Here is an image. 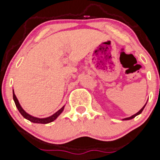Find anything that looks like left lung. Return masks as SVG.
I'll return each instance as SVG.
<instances>
[{"mask_svg":"<svg viewBox=\"0 0 160 160\" xmlns=\"http://www.w3.org/2000/svg\"><path fill=\"white\" fill-rule=\"evenodd\" d=\"M147 102H146V104H145V105H144L143 107H142V108L141 109V110H139V112H137V113H136V114H134V115H132V116H131V117H127V118H124V119H122V120H131V119H133L134 117H137V116L139 115V114H140L141 112H142V111L143 110V109L145 108V107H146V105H147Z\"/></svg>","mask_w":160,"mask_h":160,"instance_id":"left-lung-1","label":"left lung"}]
</instances>
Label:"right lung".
Here are the masks:
<instances>
[{"label": "right lung", "mask_w": 160, "mask_h": 160, "mask_svg": "<svg viewBox=\"0 0 160 160\" xmlns=\"http://www.w3.org/2000/svg\"><path fill=\"white\" fill-rule=\"evenodd\" d=\"M13 101H14V102H15V105H16L17 108H18V110H19V112H21V115H22L25 119H27L28 120L31 121V122H34V123L47 124V123H49V122H53V121H54L55 120H56L59 116L62 113V112H63V110H64V107H65V105H64L63 107H62V108H60V110L58 111V112H56L55 113H53V115L50 116V117H46V118H38V117H33V116L30 115L29 113H28L26 111L23 110V109L22 108V107L21 106V104H20L19 101H18L16 95L14 94L13 90Z\"/></svg>", "instance_id": "1"}]
</instances>
